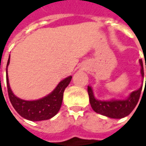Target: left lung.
I'll return each instance as SVG.
<instances>
[{
	"label": "left lung",
	"instance_id": "8db88e82",
	"mask_svg": "<svg viewBox=\"0 0 146 146\" xmlns=\"http://www.w3.org/2000/svg\"><path fill=\"white\" fill-rule=\"evenodd\" d=\"M141 66V76L144 78V69L142 60H139ZM146 68V63H145ZM146 84V83H145ZM142 87L138 90L132 92L126 100H112V101H98L93 96V90L90 86H88V93L89 96V102L93 110L98 114L107 116L112 119H122L129 115L137 104L141 96Z\"/></svg>",
	"mask_w": 146,
	"mask_h": 146
}]
</instances>
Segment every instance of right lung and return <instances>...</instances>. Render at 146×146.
<instances>
[{
    "label": "right lung",
    "mask_w": 146,
    "mask_h": 146,
    "mask_svg": "<svg viewBox=\"0 0 146 146\" xmlns=\"http://www.w3.org/2000/svg\"><path fill=\"white\" fill-rule=\"evenodd\" d=\"M6 66V83L9 101L15 110L23 118L31 121H40L49 119L56 115L61 108L63 93L66 88L70 84L72 76H69L60 82L58 85L50 94L36 101H25L14 96L9 84L7 67Z\"/></svg>",
    "instance_id": "obj_1"
}]
</instances>
